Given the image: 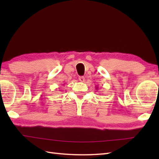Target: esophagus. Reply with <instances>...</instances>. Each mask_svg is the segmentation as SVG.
I'll return each mask as SVG.
<instances>
[{
	"instance_id": "34e87169",
	"label": "esophagus",
	"mask_w": 159,
	"mask_h": 159,
	"mask_svg": "<svg viewBox=\"0 0 159 159\" xmlns=\"http://www.w3.org/2000/svg\"><path fill=\"white\" fill-rule=\"evenodd\" d=\"M79 79L80 82H85V77L84 76H79Z\"/></svg>"
}]
</instances>
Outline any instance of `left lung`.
<instances>
[{
	"mask_svg": "<svg viewBox=\"0 0 159 159\" xmlns=\"http://www.w3.org/2000/svg\"><path fill=\"white\" fill-rule=\"evenodd\" d=\"M98 87H96V89H98Z\"/></svg>",
	"mask_w": 159,
	"mask_h": 159,
	"instance_id": "8db88e82",
	"label": "left lung"
}]
</instances>
